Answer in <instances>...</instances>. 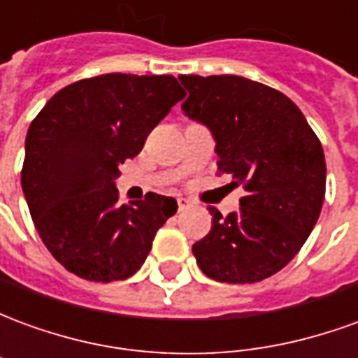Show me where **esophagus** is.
Segmentation results:
<instances>
[{
    "label": "esophagus",
    "mask_w": 358,
    "mask_h": 358,
    "mask_svg": "<svg viewBox=\"0 0 358 358\" xmlns=\"http://www.w3.org/2000/svg\"><path fill=\"white\" fill-rule=\"evenodd\" d=\"M176 201H178V210H186V209H189V207H192V203L187 201L186 197H178Z\"/></svg>",
    "instance_id": "34e87169"
}]
</instances>
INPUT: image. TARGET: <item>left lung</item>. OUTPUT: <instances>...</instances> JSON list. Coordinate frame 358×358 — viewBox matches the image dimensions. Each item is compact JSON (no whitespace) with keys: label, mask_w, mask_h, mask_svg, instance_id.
<instances>
[{"label":"left lung","mask_w":358,"mask_h":358,"mask_svg":"<svg viewBox=\"0 0 358 358\" xmlns=\"http://www.w3.org/2000/svg\"><path fill=\"white\" fill-rule=\"evenodd\" d=\"M187 90L182 110L217 141L218 174L243 186L240 210L217 209L210 232L194 251L205 276L253 284L276 274L313 232L326 194L320 140L295 103L243 76L180 74Z\"/></svg>","instance_id":"obj_1"}]
</instances>
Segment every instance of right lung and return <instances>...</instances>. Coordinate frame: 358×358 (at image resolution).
<instances>
[{"instance_id":"add662e5","label":"right lung","mask_w":358,"mask_h":358,"mask_svg":"<svg viewBox=\"0 0 358 358\" xmlns=\"http://www.w3.org/2000/svg\"><path fill=\"white\" fill-rule=\"evenodd\" d=\"M184 95L171 74H101L57 92L32 120L20 184L40 238L69 272L107 284L145 263L178 203L148 194L118 205V164Z\"/></svg>"}]
</instances>
